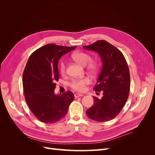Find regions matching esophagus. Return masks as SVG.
<instances>
[{"instance_id": "esophagus-1", "label": "esophagus", "mask_w": 155, "mask_h": 155, "mask_svg": "<svg viewBox=\"0 0 155 155\" xmlns=\"http://www.w3.org/2000/svg\"><path fill=\"white\" fill-rule=\"evenodd\" d=\"M83 94H79V93H76L74 94V97L75 98H78V97H80V96H83Z\"/></svg>"}]
</instances>
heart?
Returning a JSON list of instances; mask_svg holds the SVG:
<instances>
[{"label":"heart","instance_id":"heart-1","mask_svg":"<svg viewBox=\"0 0 155 155\" xmlns=\"http://www.w3.org/2000/svg\"><path fill=\"white\" fill-rule=\"evenodd\" d=\"M72 58L82 66H86L92 60L91 56L85 52H83V51H78V52L74 53L72 55ZM66 68L67 65L65 61H63L61 62L59 65L60 73L62 75H64L66 73ZM91 82V79L88 78L74 79L70 83V87L76 91L83 92L86 90V86L90 84Z\"/></svg>","mask_w":155,"mask_h":155}]
</instances>
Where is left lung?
I'll list each match as a JSON object with an SVG mask.
<instances>
[{
    "label": "left lung",
    "instance_id": "1",
    "mask_svg": "<svg viewBox=\"0 0 155 155\" xmlns=\"http://www.w3.org/2000/svg\"><path fill=\"white\" fill-rule=\"evenodd\" d=\"M96 51L102 61V68L94 90L101 91L103 97H94V104L86 113L88 118L99 122L114 118L123 109L130 91V73L123 54L104 40L84 46Z\"/></svg>",
    "mask_w": 155,
    "mask_h": 155
}]
</instances>
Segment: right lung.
<instances>
[{
	"mask_svg": "<svg viewBox=\"0 0 155 155\" xmlns=\"http://www.w3.org/2000/svg\"><path fill=\"white\" fill-rule=\"evenodd\" d=\"M76 48L48 44L34 51L28 60L22 76L24 94L32 113L41 122L60 121L74 99L71 91L59 95L54 91L59 79V59Z\"/></svg>",
	"mask_w": 155,
	"mask_h": 155,
	"instance_id": "obj_1",
	"label": "right lung"
}]
</instances>
